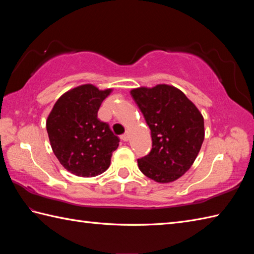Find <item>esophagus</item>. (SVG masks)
<instances>
[{
	"mask_svg": "<svg viewBox=\"0 0 254 254\" xmlns=\"http://www.w3.org/2000/svg\"><path fill=\"white\" fill-rule=\"evenodd\" d=\"M128 136H130V134H128V132H126L124 134H122L121 135V139L124 142H127L128 141Z\"/></svg>",
	"mask_w": 254,
	"mask_h": 254,
	"instance_id": "esophagus-1",
	"label": "esophagus"
}]
</instances>
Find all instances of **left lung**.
Segmentation results:
<instances>
[{"label": "left lung", "instance_id": "8db88e82", "mask_svg": "<svg viewBox=\"0 0 254 254\" xmlns=\"http://www.w3.org/2000/svg\"><path fill=\"white\" fill-rule=\"evenodd\" d=\"M150 128L153 148L137 159L138 168L156 182L179 179L191 168L204 141L202 113L188 97L174 86L131 90Z\"/></svg>", "mask_w": 254, "mask_h": 254}]
</instances>
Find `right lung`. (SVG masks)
Wrapping results in <instances>:
<instances>
[{"instance_id": "add662e5", "label": "right lung", "mask_w": 254, "mask_h": 254, "mask_svg": "<svg viewBox=\"0 0 254 254\" xmlns=\"http://www.w3.org/2000/svg\"><path fill=\"white\" fill-rule=\"evenodd\" d=\"M112 89L100 90L91 84L77 86L63 94L47 119V132L53 153L71 174L89 178L105 172L118 136L97 113Z\"/></svg>"}]
</instances>
